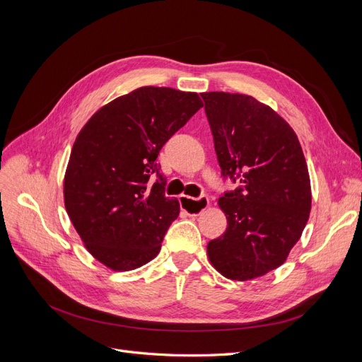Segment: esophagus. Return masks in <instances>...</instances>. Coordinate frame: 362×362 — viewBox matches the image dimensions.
I'll use <instances>...</instances> for the list:
<instances>
[{
	"label": "esophagus",
	"mask_w": 362,
	"mask_h": 362,
	"mask_svg": "<svg viewBox=\"0 0 362 362\" xmlns=\"http://www.w3.org/2000/svg\"><path fill=\"white\" fill-rule=\"evenodd\" d=\"M180 205L182 208V211L187 213L189 216H199L204 213L208 205H210V199L208 196H199V198H190V196H180Z\"/></svg>",
	"instance_id": "obj_1"
}]
</instances>
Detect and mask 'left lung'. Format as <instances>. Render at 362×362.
Instances as JSON below:
<instances>
[{
  "label": "left lung",
  "instance_id": "obj_1",
  "mask_svg": "<svg viewBox=\"0 0 362 362\" xmlns=\"http://www.w3.org/2000/svg\"><path fill=\"white\" fill-rule=\"evenodd\" d=\"M201 96L222 177L240 181L218 199L228 228L208 243V258L229 279H254L279 267L302 235L308 168L298 136L269 105L242 93Z\"/></svg>",
  "mask_w": 362,
  "mask_h": 362
}]
</instances>
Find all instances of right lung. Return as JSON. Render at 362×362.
<instances>
[{"label":"right lung","instance_id":"1","mask_svg":"<svg viewBox=\"0 0 362 362\" xmlns=\"http://www.w3.org/2000/svg\"><path fill=\"white\" fill-rule=\"evenodd\" d=\"M202 107L198 93L140 87L100 108L83 127L64 175V206L87 250L112 270L156 258L177 199L164 194L157 157Z\"/></svg>","mask_w":362,"mask_h":362}]
</instances>
